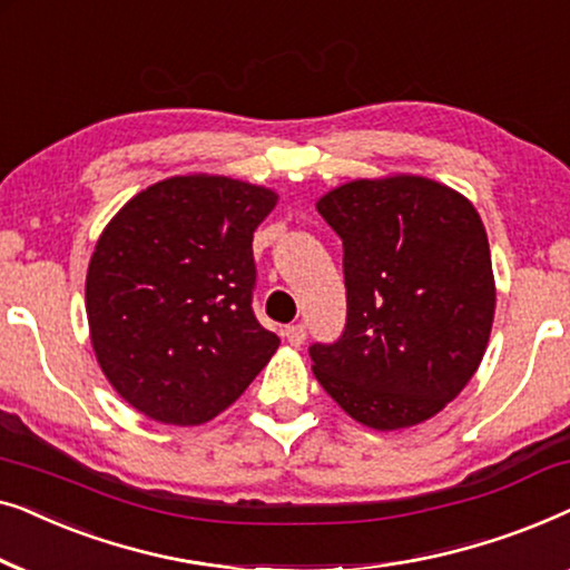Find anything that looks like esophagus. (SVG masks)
I'll return each instance as SVG.
<instances>
[{
  "label": "esophagus",
  "instance_id": "1",
  "mask_svg": "<svg viewBox=\"0 0 570 570\" xmlns=\"http://www.w3.org/2000/svg\"><path fill=\"white\" fill-rule=\"evenodd\" d=\"M285 337H287V342H291L293 347H301L303 340H306V326H303V324L285 326Z\"/></svg>",
  "mask_w": 570,
  "mask_h": 570
}]
</instances>
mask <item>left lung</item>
Here are the masks:
<instances>
[{"label": "left lung", "instance_id": "obj_1", "mask_svg": "<svg viewBox=\"0 0 570 570\" xmlns=\"http://www.w3.org/2000/svg\"><path fill=\"white\" fill-rule=\"evenodd\" d=\"M345 248L347 324L314 345V376L373 431L425 423L456 400L495 316L488 233L464 194L425 176L355 178L316 202Z\"/></svg>", "mask_w": 570, "mask_h": 570}]
</instances>
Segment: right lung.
<instances>
[{
	"instance_id": "obj_1",
	"label": "right lung",
	"mask_w": 570,
	"mask_h": 570,
	"mask_svg": "<svg viewBox=\"0 0 570 570\" xmlns=\"http://www.w3.org/2000/svg\"><path fill=\"white\" fill-rule=\"evenodd\" d=\"M277 191L228 176H170L100 233L85 279L96 361L124 402L166 425L228 410L279 347L256 322L254 230Z\"/></svg>"
}]
</instances>
